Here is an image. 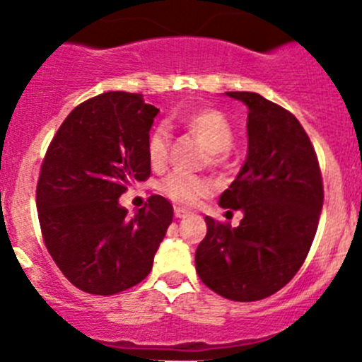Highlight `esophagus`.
<instances>
[{
  "label": "esophagus",
  "instance_id": "34e87169",
  "mask_svg": "<svg viewBox=\"0 0 362 362\" xmlns=\"http://www.w3.org/2000/svg\"><path fill=\"white\" fill-rule=\"evenodd\" d=\"M189 212L185 211V209H180V207H175V218H187Z\"/></svg>",
  "mask_w": 362,
  "mask_h": 362
}]
</instances>
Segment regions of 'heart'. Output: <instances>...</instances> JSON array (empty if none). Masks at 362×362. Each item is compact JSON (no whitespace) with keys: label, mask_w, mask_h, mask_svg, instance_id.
I'll list each match as a JSON object with an SVG mask.
<instances>
[{"label":"heart","mask_w":362,"mask_h":362,"mask_svg":"<svg viewBox=\"0 0 362 362\" xmlns=\"http://www.w3.org/2000/svg\"><path fill=\"white\" fill-rule=\"evenodd\" d=\"M184 127L191 132L202 143V146L209 151V162L218 164L227 150H230L234 143V130L227 117L221 112L212 109L198 110L182 117ZM148 162L153 170H162L170 157V130L160 124L155 128L148 137L146 144ZM165 198H170L182 207H192L202 198L209 197L212 191V184L207 178L194 177L185 173H170L162 178L158 185Z\"/></svg>","instance_id":"obj_1"}]
</instances>
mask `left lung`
<instances>
[{"label": "left lung", "mask_w": 362, "mask_h": 362, "mask_svg": "<svg viewBox=\"0 0 362 362\" xmlns=\"http://www.w3.org/2000/svg\"><path fill=\"white\" fill-rule=\"evenodd\" d=\"M248 107V153L219 197L241 211L239 227L205 218L194 264L202 282L234 302L282 289L305 261L323 207L322 173L300 121L257 93H225Z\"/></svg>", "instance_id": "left-lung-1"}]
</instances>
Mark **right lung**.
Here are the masks:
<instances>
[{"instance_id":"right-lung-1","label":"right lung","mask_w":362,"mask_h":362,"mask_svg":"<svg viewBox=\"0 0 362 362\" xmlns=\"http://www.w3.org/2000/svg\"><path fill=\"white\" fill-rule=\"evenodd\" d=\"M157 107L110 90L80 103L49 144L37 212L49 255L73 286L116 295L148 276L173 205L153 194L128 216L119 197L150 177L146 144Z\"/></svg>"}]
</instances>
